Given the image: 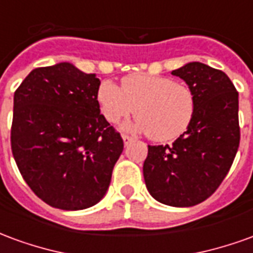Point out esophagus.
I'll return each instance as SVG.
<instances>
[{
    "label": "esophagus",
    "instance_id": "1",
    "mask_svg": "<svg viewBox=\"0 0 253 253\" xmlns=\"http://www.w3.org/2000/svg\"><path fill=\"white\" fill-rule=\"evenodd\" d=\"M122 138H123V143H125V145H128V143L132 141V137L127 135V134H123V135H122Z\"/></svg>",
    "mask_w": 253,
    "mask_h": 253
}]
</instances>
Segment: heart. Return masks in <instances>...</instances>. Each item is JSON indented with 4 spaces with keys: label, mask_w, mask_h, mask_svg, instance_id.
I'll list each match as a JSON object with an SVG mask.
<instances>
[{
    "label": "heart",
    "mask_w": 253,
    "mask_h": 253,
    "mask_svg": "<svg viewBox=\"0 0 253 253\" xmlns=\"http://www.w3.org/2000/svg\"><path fill=\"white\" fill-rule=\"evenodd\" d=\"M101 114L110 123H119L134 112V127L150 139L169 142L183 135L196 110L192 89L173 78L135 73L122 80V86L104 81L97 89Z\"/></svg>",
    "instance_id": "b5f03b06"
}]
</instances>
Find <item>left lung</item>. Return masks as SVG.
I'll return each instance as SVG.
<instances>
[{"label": "left lung", "instance_id": "8db88e82", "mask_svg": "<svg viewBox=\"0 0 253 253\" xmlns=\"http://www.w3.org/2000/svg\"><path fill=\"white\" fill-rule=\"evenodd\" d=\"M195 94L191 126L172 145L148 146L145 184L156 201L195 206L211 196L228 175L240 143L239 92L221 70L190 62L172 72Z\"/></svg>", "mask_w": 253, "mask_h": 253}]
</instances>
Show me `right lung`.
<instances>
[{
    "mask_svg": "<svg viewBox=\"0 0 253 253\" xmlns=\"http://www.w3.org/2000/svg\"><path fill=\"white\" fill-rule=\"evenodd\" d=\"M96 74L72 63L38 67L16 89L10 145L20 173L47 205L83 210L103 199L123 152L100 115Z\"/></svg>",
    "mask_w": 253,
    "mask_h": 253,
    "instance_id": "right-lung-1",
    "label": "right lung"
}]
</instances>
